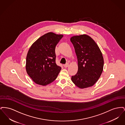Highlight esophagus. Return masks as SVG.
Segmentation results:
<instances>
[{
	"mask_svg": "<svg viewBox=\"0 0 125 125\" xmlns=\"http://www.w3.org/2000/svg\"><path fill=\"white\" fill-rule=\"evenodd\" d=\"M68 65H69V64H68V63H66V64H65V65H64V67H65V68H66V67H67L68 66Z\"/></svg>",
	"mask_w": 125,
	"mask_h": 125,
	"instance_id": "obj_1",
	"label": "esophagus"
}]
</instances>
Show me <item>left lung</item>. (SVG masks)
Here are the masks:
<instances>
[{"label":"left lung","mask_w":125,"mask_h":125,"mask_svg":"<svg viewBox=\"0 0 125 125\" xmlns=\"http://www.w3.org/2000/svg\"><path fill=\"white\" fill-rule=\"evenodd\" d=\"M78 60V70L72 76V82L78 87L84 89L94 85L103 70L104 59L95 42L89 36L83 35L72 37Z\"/></svg>","instance_id":"1"}]
</instances>
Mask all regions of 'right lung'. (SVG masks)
<instances>
[{
	"label": "right lung",
	"mask_w": 125,
	"mask_h": 125,
	"mask_svg": "<svg viewBox=\"0 0 125 125\" xmlns=\"http://www.w3.org/2000/svg\"><path fill=\"white\" fill-rule=\"evenodd\" d=\"M63 36L49 32L39 38L30 48L26 69L36 84L45 86L57 77L61 67L56 63L55 47Z\"/></svg>",
	"instance_id": "add662e5"
}]
</instances>
